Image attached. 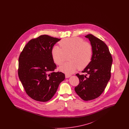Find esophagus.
Segmentation results:
<instances>
[{
    "mask_svg": "<svg viewBox=\"0 0 129 129\" xmlns=\"http://www.w3.org/2000/svg\"><path fill=\"white\" fill-rule=\"evenodd\" d=\"M71 76V75H70V74H65V77H66V78H68L70 77Z\"/></svg>",
    "mask_w": 129,
    "mask_h": 129,
    "instance_id": "obj_1",
    "label": "esophagus"
}]
</instances>
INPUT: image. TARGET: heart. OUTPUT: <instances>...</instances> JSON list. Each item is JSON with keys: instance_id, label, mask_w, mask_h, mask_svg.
Wrapping results in <instances>:
<instances>
[{"instance_id": "b5f03b06", "label": "heart", "mask_w": 129, "mask_h": 129, "mask_svg": "<svg viewBox=\"0 0 129 129\" xmlns=\"http://www.w3.org/2000/svg\"><path fill=\"white\" fill-rule=\"evenodd\" d=\"M61 49L55 46L52 50L54 61L61 65L68 55L70 60L59 68V70L66 74H72L78 69L86 67L92 59L93 48L91 44L79 37L66 38L59 42Z\"/></svg>"}]
</instances>
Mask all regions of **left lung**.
I'll return each mask as SVG.
<instances>
[{
  "mask_svg": "<svg viewBox=\"0 0 129 129\" xmlns=\"http://www.w3.org/2000/svg\"><path fill=\"white\" fill-rule=\"evenodd\" d=\"M85 37L89 39L92 45V59L82 72L86 75L76 74L79 84L74 90L81 98L87 101L98 98L104 92L110 79L113 59L107 46L103 41L92 34Z\"/></svg>",
  "mask_w": 129,
  "mask_h": 129,
  "instance_id": "1",
  "label": "left lung"
}]
</instances>
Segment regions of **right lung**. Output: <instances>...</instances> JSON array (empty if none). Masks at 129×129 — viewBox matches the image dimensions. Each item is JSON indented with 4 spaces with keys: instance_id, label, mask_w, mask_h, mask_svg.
Returning <instances> with one entry per match:
<instances>
[{
    "instance_id": "obj_1",
    "label": "right lung",
    "mask_w": 129,
    "mask_h": 129,
    "mask_svg": "<svg viewBox=\"0 0 129 129\" xmlns=\"http://www.w3.org/2000/svg\"><path fill=\"white\" fill-rule=\"evenodd\" d=\"M60 39L47 35L29 41L19 57L18 70L26 94L37 101L45 102L55 95L59 84L65 79L61 72H54L52 50Z\"/></svg>"
}]
</instances>
